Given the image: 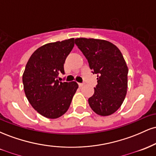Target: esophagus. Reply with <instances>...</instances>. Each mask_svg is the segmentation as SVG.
Returning a JSON list of instances; mask_svg holds the SVG:
<instances>
[{
    "instance_id": "obj_1",
    "label": "esophagus",
    "mask_w": 156,
    "mask_h": 156,
    "mask_svg": "<svg viewBox=\"0 0 156 156\" xmlns=\"http://www.w3.org/2000/svg\"><path fill=\"white\" fill-rule=\"evenodd\" d=\"M78 86H79L80 87H82L83 86V83H78Z\"/></svg>"
}]
</instances>
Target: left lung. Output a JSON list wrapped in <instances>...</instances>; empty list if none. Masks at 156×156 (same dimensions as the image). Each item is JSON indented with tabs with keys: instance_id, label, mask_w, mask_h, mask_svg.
Here are the masks:
<instances>
[{
	"instance_id": "8db88e82",
	"label": "left lung",
	"mask_w": 156,
	"mask_h": 156,
	"mask_svg": "<svg viewBox=\"0 0 156 156\" xmlns=\"http://www.w3.org/2000/svg\"><path fill=\"white\" fill-rule=\"evenodd\" d=\"M75 43L86 57L98 84L89 104L96 114L108 116L119 109L128 88V69L120 51L106 40L78 38Z\"/></svg>"
}]
</instances>
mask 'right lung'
Listing matches in <instances>:
<instances>
[{
    "instance_id": "add662e5",
    "label": "right lung",
    "mask_w": 156,
    "mask_h": 156,
    "mask_svg": "<svg viewBox=\"0 0 156 156\" xmlns=\"http://www.w3.org/2000/svg\"><path fill=\"white\" fill-rule=\"evenodd\" d=\"M74 47V39L44 44L36 50L27 62L23 75L26 96L41 115L56 119L67 112L78 88L76 81L62 82L64 64Z\"/></svg>"
}]
</instances>
